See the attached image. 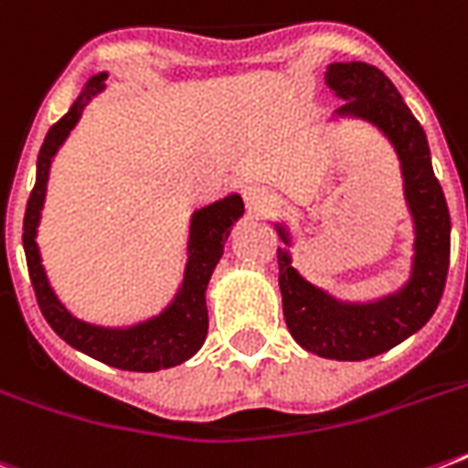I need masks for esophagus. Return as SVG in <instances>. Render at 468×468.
Instances as JSON below:
<instances>
[{
	"label": "esophagus",
	"instance_id": "esophagus-1",
	"mask_svg": "<svg viewBox=\"0 0 468 468\" xmlns=\"http://www.w3.org/2000/svg\"><path fill=\"white\" fill-rule=\"evenodd\" d=\"M242 197H245V206H248L250 213L255 216H267L277 208V198L270 189H264L260 184H250L242 189Z\"/></svg>",
	"mask_w": 468,
	"mask_h": 468
}]
</instances>
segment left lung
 <instances>
[{
  "label": "left lung",
  "mask_w": 468,
  "mask_h": 468,
  "mask_svg": "<svg viewBox=\"0 0 468 468\" xmlns=\"http://www.w3.org/2000/svg\"><path fill=\"white\" fill-rule=\"evenodd\" d=\"M325 84L335 97L345 99L337 116L369 121L393 145L415 228L410 279L396 293L371 303L335 299L293 270L289 250H277L284 320L293 340L325 359L359 362L396 347L432 318L450 270L452 223L430 162L428 135L391 80L367 62H333L325 69ZM277 233L284 245H292L284 226H277Z\"/></svg>",
  "instance_id": "left-lung-1"
}]
</instances>
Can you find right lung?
Listing matches in <instances>:
<instances>
[{
	"mask_svg": "<svg viewBox=\"0 0 468 468\" xmlns=\"http://www.w3.org/2000/svg\"><path fill=\"white\" fill-rule=\"evenodd\" d=\"M104 87L106 72L91 77L90 82L84 84L82 94L75 99V104L69 106V112L50 126L46 141L40 145L36 184H33L24 216V252L28 277H31L43 318L69 347L80 349L84 355L94 356L99 362L116 367V369H169V367L186 362L204 345L206 333H208L206 286L223 255V245L230 235V228L245 211V204L238 194H230V197L194 211L189 226V245H186L189 260H186L182 286H179L175 301L160 315L131 327H101L75 318L62 306L48 282L46 270L40 264L36 233H38L40 211H43V201H46L48 172H50L55 153L60 150L69 131L77 126L84 106L90 104L91 97H97Z\"/></svg>",
	"mask_w": 468,
	"mask_h": 468,
	"instance_id": "1",
	"label": "right lung"
}]
</instances>
